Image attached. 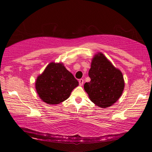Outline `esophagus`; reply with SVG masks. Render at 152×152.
Here are the masks:
<instances>
[{
  "label": "esophagus",
  "mask_w": 152,
  "mask_h": 152,
  "mask_svg": "<svg viewBox=\"0 0 152 152\" xmlns=\"http://www.w3.org/2000/svg\"><path fill=\"white\" fill-rule=\"evenodd\" d=\"M84 84V80L83 79H80L79 80V84L80 86H82Z\"/></svg>",
  "instance_id": "esophagus-1"
}]
</instances>
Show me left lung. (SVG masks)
<instances>
[{
  "label": "left lung",
  "instance_id": "left-lung-1",
  "mask_svg": "<svg viewBox=\"0 0 152 152\" xmlns=\"http://www.w3.org/2000/svg\"><path fill=\"white\" fill-rule=\"evenodd\" d=\"M88 76L91 81L84 84V88L97 106L109 107L121 96L125 86L121 72L102 53H98L92 59Z\"/></svg>",
  "mask_w": 152,
  "mask_h": 152
}]
</instances>
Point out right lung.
I'll use <instances>...</instances> for the list:
<instances>
[{"mask_svg":"<svg viewBox=\"0 0 152 152\" xmlns=\"http://www.w3.org/2000/svg\"><path fill=\"white\" fill-rule=\"evenodd\" d=\"M78 86V82L62 64L51 62L37 77L35 88L43 101L56 104L70 96L72 90Z\"/></svg>","mask_w":152,"mask_h":152,"instance_id":"1","label":"right lung"}]
</instances>
